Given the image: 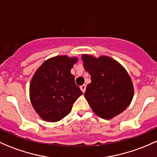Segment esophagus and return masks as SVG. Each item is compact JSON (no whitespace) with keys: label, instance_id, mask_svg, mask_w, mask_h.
Instances as JSON below:
<instances>
[{"label":"esophagus","instance_id":"1","mask_svg":"<svg viewBox=\"0 0 157 157\" xmlns=\"http://www.w3.org/2000/svg\"><path fill=\"white\" fill-rule=\"evenodd\" d=\"M86 88V86L85 84H83V85L80 86V90H82V92H85Z\"/></svg>","mask_w":157,"mask_h":157}]
</instances>
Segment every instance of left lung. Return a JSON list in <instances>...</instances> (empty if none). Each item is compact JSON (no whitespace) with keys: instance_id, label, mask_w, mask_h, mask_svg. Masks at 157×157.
<instances>
[{"instance_id":"obj_1","label":"left lung","mask_w":157,"mask_h":157,"mask_svg":"<svg viewBox=\"0 0 157 157\" xmlns=\"http://www.w3.org/2000/svg\"><path fill=\"white\" fill-rule=\"evenodd\" d=\"M86 71L91 75L85 96L92 110L100 117L111 119L126 110L134 95L132 82L127 71L111 58L83 55Z\"/></svg>"}]
</instances>
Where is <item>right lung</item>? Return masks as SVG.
Returning a JSON list of instances; mask_svg holds the SVG:
<instances>
[{
	"mask_svg": "<svg viewBox=\"0 0 157 157\" xmlns=\"http://www.w3.org/2000/svg\"><path fill=\"white\" fill-rule=\"evenodd\" d=\"M77 62V58L67 56L51 58L33 76L30 83L31 102L44 120L57 122L63 119L83 94L71 74Z\"/></svg>",
	"mask_w": 157,
	"mask_h": 157,
	"instance_id": "right-lung-1",
	"label": "right lung"
}]
</instances>
